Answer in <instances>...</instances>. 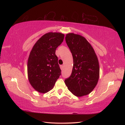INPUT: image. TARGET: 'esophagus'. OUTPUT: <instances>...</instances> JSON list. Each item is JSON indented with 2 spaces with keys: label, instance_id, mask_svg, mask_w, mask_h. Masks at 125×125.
I'll list each match as a JSON object with an SVG mask.
<instances>
[{
  "label": "esophagus",
  "instance_id": "34e87169",
  "mask_svg": "<svg viewBox=\"0 0 125 125\" xmlns=\"http://www.w3.org/2000/svg\"><path fill=\"white\" fill-rule=\"evenodd\" d=\"M60 68H61V70H63V69H64V66H63V65H60Z\"/></svg>",
  "mask_w": 125,
  "mask_h": 125
}]
</instances>
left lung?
<instances>
[{
	"instance_id": "obj_1",
	"label": "left lung",
	"mask_w": 125,
	"mask_h": 125,
	"mask_svg": "<svg viewBox=\"0 0 125 125\" xmlns=\"http://www.w3.org/2000/svg\"><path fill=\"white\" fill-rule=\"evenodd\" d=\"M65 41L72 53V73L64 82L68 90L77 97L90 94L98 83L99 64L93 47L83 36L66 34Z\"/></svg>"
}]
</instances>
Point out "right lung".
<instances>
[{
  "mask_svg": "<svg viewBox=\"0 0 125 125\" xmlns=\"http://www.w3.org/2000/svg\"><path fill=\"white\" fill-rule=\"evenodd\" d=\"M64 37V34L61 33L45 34L36 41L30 52L27 62L28 80L40 93L51 90L61 75L55 51Z\"/></svg>",
  "mask_w": 125,
  "mask_h": 125,
  "instance_id": "obj_1",
  "label": "right lung"
}]
</instances>
